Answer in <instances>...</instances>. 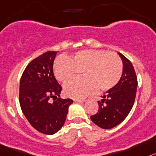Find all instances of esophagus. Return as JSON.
Masks as SVG:
<instances>
[{
  "instance_id": "esophagus-1",
  "label": "esophagus",
  "mask_w": 156,
  "mask_h": 156,
  "mask_svg": "<svg viewBox=\"0 0 156 156\" xmlns=\"http://www.w3.org/2000/svg\"><path fill=\"white\" fill-rule=\"evenodd\" d=\"M74 102H77V103H84L85 102V100H81V99H75L74 100Z\"/></svg>"
}]
</instances>
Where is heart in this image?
<instances>
[{"label":"heart","instance_id":"obj_1","mask_svg":"<svg viewBox=\"0 0 156 156\" xmlns=\"http://www.w3.org/2000/svg\"><path fill=\"white\" fill-rule=\"evenodd\" d=\"M122 59L113 52L104 49L78 51L70 59L59 57L53 64L56 79L65 82L82 72L83 78L67 82L63 92L67 97L82 99L97 92L112 89L119 82L122 74Z\"/></svg>","mask_w":156,"mask_h":156}]
</instances>
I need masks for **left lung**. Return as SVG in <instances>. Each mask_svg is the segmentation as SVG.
<instances>
[{
    "label": "left lung",
    "mask_w": 156,
    "mask_h": 156,
    "mask_svg": "<svg viewBox=\"0 0 156 156\" xmlns=\"http://www.w3.org/2000/svg\"><path fill=\"white\" fill-rule=\"evenodd\" d=\"M123 69L119 82L98 101V112L90 117L92 121L102 129H112L127 117L135 101L137 78L133 66L126 56L119 52Z\"/></svg>",
    "instance_id": "left-lung-1"
}]
</instances>
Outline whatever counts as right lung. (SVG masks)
<instances>
[{"mask_svg": "<svg viewBox=\"0 0 156 156\" xmlns=\"http://www.w3.org/2000/svg\"><path fill=\"white\" fill-rule=\"evenodd\" d=\"M57 52L48 51L33 59L24 70L20 84V104L30 125L44 134L52 135L66 121L70 99H50L60 96L62 87L53 74V62Z\"/></svg>", "mask_w": 156, "mask_h": 156, "instance_id": "add662e5", "label": "right lung"}]
</instances>
